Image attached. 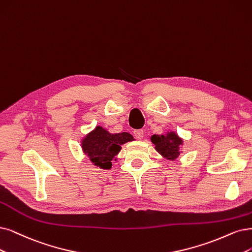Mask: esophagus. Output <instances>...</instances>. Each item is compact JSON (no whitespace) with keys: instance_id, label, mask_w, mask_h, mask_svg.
I'll return each mask as SVG.
<instances>
[{"instance_id":"34e87169","label":"esophagus","mask_w":252,"mask_h":252,"mask_svg":"<svg viewBox=\"0 0 252 252\" xmlns=\"http://www.w3.org/2000/svg\"><path fill=\"white\" fill-rule=\"evenodd\" d=\"M134 135H135V137L137 139H139V140H140V139L143 138V135H144L143 129H136V131H134Z\"/></svg>"}]
</instances>
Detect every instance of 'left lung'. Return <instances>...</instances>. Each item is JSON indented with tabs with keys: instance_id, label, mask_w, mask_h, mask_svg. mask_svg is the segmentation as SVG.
Instances as JSON below:
<instances>
[{
	"instance_id": "8db88e82",
	"label": "left lung",
	"mask_w": 252,
	"mask_h": 252,
	"mask_svg": "<svg viewBox=\"0 0 252 252\" xmlns=\"http://www.w3.org/2000/svg\"><path fill=\"white\" fill-rule=\"evenodd\" d=\"M152 142L156 151L167 160L174 161L183 153L180 148L183 145V139L175 132H167L165 135H153Z\"/></svg>"
}]
</instances>
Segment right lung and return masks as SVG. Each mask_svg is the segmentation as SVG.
I'll use <instances>...</instances> for the list:
<instances>
[{
	"instance_id": "right-lung-1",
	"label": "right lung",
	"mask_w": 252,
	"mask_h": 252,
	"mask_svg": "<svg viewBox=\"0 0 252 252\" xmlns=\"http://www.w3.org/2000/svg\"><path fill=\"white\" fill-rule=\"evenodd\" d=\"M129 141H134L131 134L126 132L112 134L97 126L82 139L81 146L93 165L101 169H111L112 161H116L115 157L120 152L121 145Z\"/></svg>"
}]
</instances>
